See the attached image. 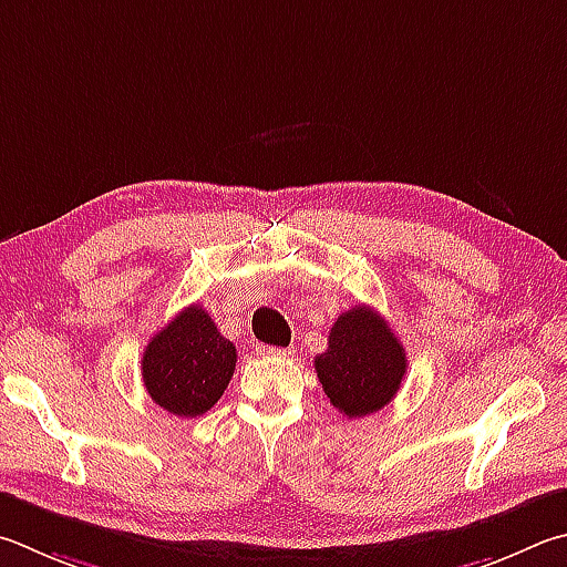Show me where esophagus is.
Returning <instances> with one entry per match:
<instances>
[{
	"instance_id": "esophagus-1",
	"label": "esophagus",
	"mask_w": 567,
	"mask_h": 567,
	"mask_svg": "<svg viewBox=\"0 0 567 567\" xmlns=\"http://www.w3.org/2000/svg\"><path fill=\"white\" fill-rule=\"evenodd\" d=\"M255 352L262 354V357H292L295 349H292V347H267V344H257Z\"/></svg>"
}]
</instances>
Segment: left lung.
I'll return each instance as SVG.
<instances>
[{
    "label": "left lung",
    "instance_id": "obj_1",
    "mask_svg": "<svg viewBox=\"0 0 567 567\" xmlns=\"http://www.w3.org/2000/svg\"><path fill=\"white\" fill-rule=\"evenodd\" d=\"M315 369L329 404L349 419L384 409L406 374V352L384 317L357 305L337 317Z\"/></svg>",
    "mask_w": 567,
    "mask_h": 567
}]
</instances>
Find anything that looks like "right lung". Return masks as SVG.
I'll return each mask as SVG.
<instances>
[{
    "instance_id": "right-lung-1",
    "label": "right lung",
    "mask_w": 567,
    "mask_h": 567,
    "mask_svg": "<svg viewBox=\"0 0 567 567\" xmlns=\"http://www.w3.org/2000/svg\"><path fill=\"white\" fill-rule=\"evenodd\" d=\"M238 352L200 305L181 310L141 359L148 396L176 416H200L228 389Z\"/></svg>"
}]
</instances>
